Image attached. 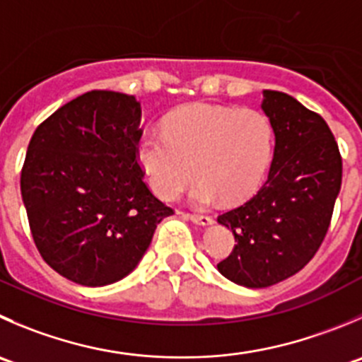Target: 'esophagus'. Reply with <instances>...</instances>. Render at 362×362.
Returning a JSON list of instances; mask_svg holds the SVG:
<instances>
[{
  "instance_id": "obj_1",
  "label": "esophagus",
  "mask_w": 362,
  "mask_h": 362,
  "mask_svg": "<svg viewBox=\"0 0 362 362\" xmlns=\"http://www.w3.org/2000/svg\"><path fill=\"white\" fill-rule=\"evenodd\" d=\"M184 217H185V219L192 221V223L199 224V226H210V224L214 223L212 217H209V216H198V214H184Z\"/></svg>"
}]
</instances>
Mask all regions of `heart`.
Wrapping results in <instances>:
<instances>
[{
    "mask_svg": "<svg viewBox=\"0 0 362 362\" xmlns=\"http://www.w3.org/2000/svg\"><path fill=\"white\" fill-rule=\"evenodd\" d=\"M274 148L269 118L256 110L191 104L164 120L163 134L145 131L136 143V160L150 189L173 202L192 175L198 182L191 202L210 206L224 198L242 202L256 191Z\"/></svg>",
    "mask_w": 362,
    "mask_h": 362,
    "instance_id": "1",
    "label": "heart"
}]
</instances>
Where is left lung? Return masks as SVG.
Masks as SVG:
<instances>
[{
  "label": "left lung",
  "instance_id": "obj_1",
  "mask_svg": "<svg viewBox=\"0 0 362 362\" xmlns=\"http://www.w3.org/2000/svg\"><path fill=\"white\" fill-rule=\"evenodd\" d=\"M262 111L274 132L269 178L244 205L217 217L237 242L217 270L247 288L276 285L313 258L341 189V157L320 115L274 90H263Z\"/></svg>",
  "mask_w": 362,
  "mask_h": 362
}]
</instances>
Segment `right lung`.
<instances>
[{"label":"right lung","instance_id":"add662e5","mask_svg":"<svg viewBox=\"0 0 362 362\" xmlns=\"http://www.w3.org/2000/svg\"><path fill=\"white\" fill-rule=\"evenodd\" d=\"M136 97L93 90L38 125L28 145L21 194L42 258L63 278L106 286L141 262L173 210L143 182Z\"/></svg>","mask_w":362,"mask_h":362}]
</instances>
